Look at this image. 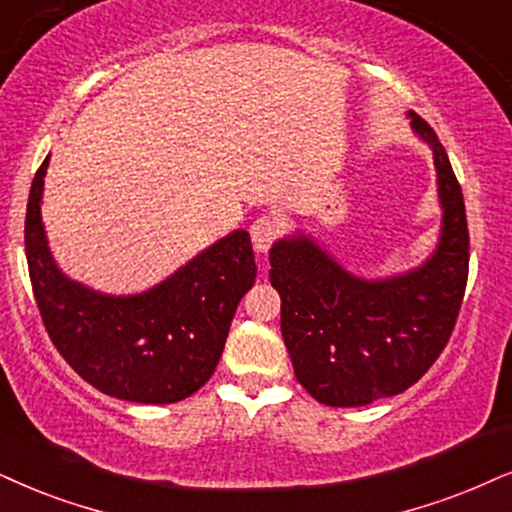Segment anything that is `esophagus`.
Returning <instances> with one entry per match:
<instances>
[{"mask_svg": "<svg viewBox=\"0 0 512 512\" xmlns=\"http://www.w3.org/2000/svg\"><path fill=\"white\" fill-rule=\"evenodd\" d=\"M278 236H281V219L274 215H262L250 224V238L257 252H267Z\"/></svg>", "mask_w": 512, "mask_h": 512, "instance_id": "1", "label": "esophagus"}]
</instances>
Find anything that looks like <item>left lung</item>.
<instances>
[{"instance_id":"8db88e82","label":"left lung","mask_w":512,"mask_h":512,"mask_svg":"<svg viewBox=\"0 0 512 512\" xmlns=\"http://www.w3.org/2000/svg\"><path fill=\"white\" fill-rule=\"evenodd\" d=\"M409 118L435 155L444 210L437 250L423 267L366 281L307 236L269 252L295 378L326 406H366L409 390L442 354L461 309L470 260L461 184L435 129L416 113Z\"/></svg>"}]
</instances>
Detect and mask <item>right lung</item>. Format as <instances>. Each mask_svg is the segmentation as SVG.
Here are the masks:
<instances>
[{
  "instance_id": "1",
  "label": "right lung",
  "mask_w": 512,
  "mask_h": 512,
  "mask_svg": "<svg viewBox=\"0 0 512 512\" xmlns=\"http://www.w3.org/2000/svg\"><path fill=\"white\" fill-rule=\"evenodd\" d=\"M49 155L30 186L25 255L44 328L89 385L137 404H174L210 380L238 302L255 283L250 234L236 229L139 295L70 281L51 257L40 203Z\"/></svg>"
}]
</instances>
